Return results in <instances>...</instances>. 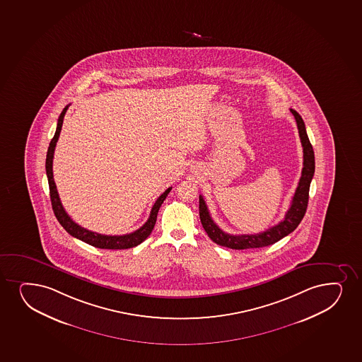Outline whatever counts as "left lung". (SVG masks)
I'll use <instances>...</instances> for the list:
<instances>
[{"instance_id": "obj_1", "label": "left lung", "mask_w": 362, "mask_h": 362, "mask_svg": "<svg viewBox=\"0 0 362 362\" xmlns=\"http://www.w3.org/2000/svg\"><path fill=\"white\" fill-rule=\"evenodd\" d=\"M297 122L298 132L300 136L303 146V170L302 177L299 179L297 189L294 192L292 204L286 213L284 221H280L277 226H272L263 233L255 235H230L224 233L219 226L213 221L209 214L207 204L204 197L200 195V219L204 229L209 235L213 243L219 246L228 247L233 250H247V248H259V247L270 246L277 243L279 240L285 238L296 230L306 212L308 201H309V189H310L311 179L314 177L315 156L313 145L306 134L305 124L302 116L297 111L291 109Z\"/></svg>"}]
</instances>
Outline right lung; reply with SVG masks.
<instances>
[{
    "label": "right lung",
    "instance_id": "add662e5",
    "mask_svg": "<svg viewBox=\"0 0 362 362\" xmlns=\"http://www.w3.org/2000/svg\"><path fill=\"white\" fill-rule=\"evenodd\" d=\"M68 107L69 105H66L60 114L58 124H57L56 133H54V136L52 138L49 146H48L47 158H46V173H47L48 185H49L52 209L56 214L57 219L59 221L60 226H63L71 236L81 240L83 243H88L90 246L97 247V248H102V250H127V248L138 246L139 243H143L151 234L155 223H156L158 209L163 204V201L166 200L167 195L170 194L172 187H168L166 192H163L156 200V202L153 204L151 212H150L149 219L146 221L144 226H141L139 229L133 231L131 234L117 235V236L116 235L115 236L102 235L94 233V231H90V230L85 229V228L76 224L71 218L69 217L68 213L65 212L64 207L60 202L58 192H57L54 179H53V155H54L57 141L59 138L63 121H64L65 112L68 110Z\"/></svg>",
    "mask_w": 362,
    "mask_h": 362
}]
</instances>
